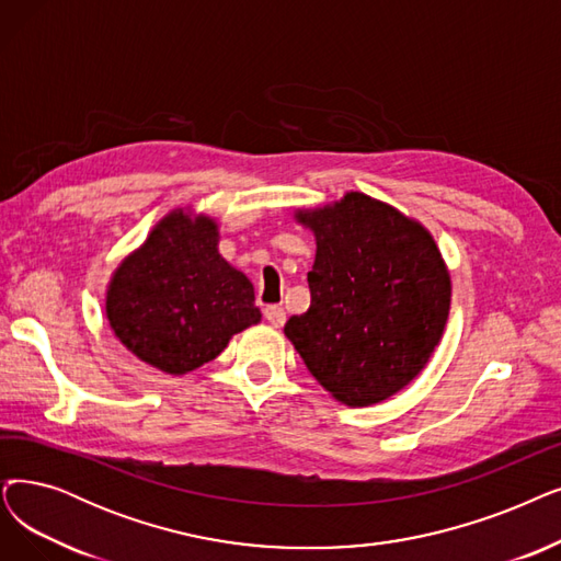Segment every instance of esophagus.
<instances>
[{"mask_svg": "<svg viewBox=\"0 0 561 561\" xmlns=\"http://www.w3.org/2000/svg\"><path fill=\"white\" fill-rule=\"evenodd\" d=\"M263 316H265V321L275 328H282L286 323V311L282 305H267L263 309Z\"/></svg>", "mask_w": 561, "mask_h": 561, "instance_id": "obj_1", "label": "esophagus"}]
</instances>
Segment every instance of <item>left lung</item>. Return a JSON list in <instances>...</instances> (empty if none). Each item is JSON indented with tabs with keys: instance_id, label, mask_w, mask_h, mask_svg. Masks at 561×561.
<instances>
[{
	"instance_id": "obj_1",
	"label": "left lung",
	"mask_w": 561,
	"mask_h": 561,
	"mask_svg": "<svg viewBox=\"0 0 561 561\" xmlns=\"http://www.w3.org/2000/svg\"><path fill=\"white\" fill-rule=\"evenodd\" d=\"M296 217L316 236L311 305L284 332L336 401L380 403L440 344L451 300L440 250L420 222L362 192Z\"/></svg>"
}]
</instances>
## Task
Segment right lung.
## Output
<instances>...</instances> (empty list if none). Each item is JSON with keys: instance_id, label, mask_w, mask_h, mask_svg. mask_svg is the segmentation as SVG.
Wrapping results in <instances>:
<instances>
[{"instance_id": "1", "label": "right lung", "mask_w": 561, "mask_h": 561, "mask_svg": "<svg viewBox=\"0 0 561 561\" xmlns=\"http://www.w3.org/2000/svg\"><path fill=\"white\" fill-rule=\"evenodd\" d=\"M217 225L169 213L116 267L107 319L130 353L164 374H187L261 321L254 286L217 252Z\"/></svg>"}]
</instances>
